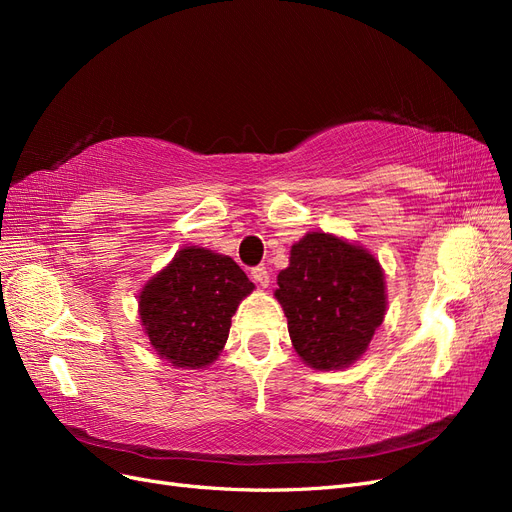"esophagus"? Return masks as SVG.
Masks as SVG:
<instances>
[{"label":"esophagus","mask_w":512,"mask_h":512,"mask_svg":"<svg viewBox=\"0 0 512 512\" xmlns=\"http://www.w3.org/2000/svg\"><path fill=\"white\" fill-rule=\"evenodd\" d=\"M252 280L260 286V288H267L271 284V275L267 271V267H256L252 271Z\"/></svg>","instance_id":"esophagus-1"}]
</instances>
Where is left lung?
Returning <instances> with one entry per match:
<instances>
[{
	"instance_id": "8db88e82",
	"label": "left lung",
	"mask_w": 512,
	"mask_h": 512,
	"mask_svg": "<svg viewBox=\"0 0 512 512\" xmlns=\"http://www.w3.org/2000/svg\"><path fill=\"white\" fill-rule=\"evenodd\" d=\"M275 299L299 359L318 371L361 359L386 314L384 269L367 247L312 230L290 247Z\"/></svg>"
}]
</instances>
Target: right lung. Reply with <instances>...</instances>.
Instances as JSON below:
<instances>
[{
  "instance_id": "1",
  "label": "right lung",
  "mask_w": 512,
  "mask_h": 512,
  "mask_svg": "<svg viewBox=\"0 0 512 512\" xmlns=\"http://www.w3.org/2000/svg\"><path fill=\"white\" fill-rule=\"evenodd\" d=\"M254 288L230 256L185 245L138 292L143 333L175 369H205L218 361L230 318Z\"/></svg>"
}]
</instances>
